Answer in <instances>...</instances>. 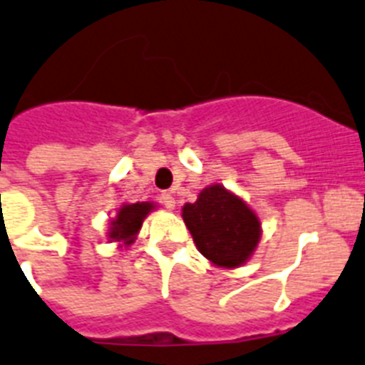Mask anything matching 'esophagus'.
<instances>
[{
    "instance_id": "esophagus-1",
    "label": "esophagus",
    "mask_w": 365,
    "mask_h": 365,
    "mask_svg": "<svg viewBox=\"0 0 365 365\" xmlns=\"http://www.w3.org/2000/svg\"><path fill=\"white\" fill-rule=\"evenodd\" d=\"M161 204H163L167 210H174V207H176V200H174V197L170 192H163V195H161Z\"/></svg>"
}]
</instances>
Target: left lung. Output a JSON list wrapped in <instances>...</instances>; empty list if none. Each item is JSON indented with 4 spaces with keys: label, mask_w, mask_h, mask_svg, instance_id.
I'll list each match as a JSON object with an SVG mask.
<instances>
[{
    "label": "left lung",
    "mask_w": 365,
    "mask_h": 365,
    "mask_svg": "<svg viewBox=\"0 0 365 365\" xmlns=\"http://www.w3.org/2000/svg\"><path fill=\"white\" fill-rule=\"evenodd\" d=\"M182 211L197 249L219 267H240L262 235L256 213L219 183L204 189Z\"/></svg>",
    "instance_id": "left-lung-1"
}]
</instances>
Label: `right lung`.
<instances>
[{
	"mask_svg": "<svg viewBox=\"0 0 365 365\" xmlns=\"http://www.w3.org/2000/svg\"><path fill=\"white\" fill-rule=\"evenodd\" d=\"M154 210V204L150 202H137V204H125L118 210V215L111 220V232L109 237L115 241H124L125 245L133 243V237L140 230L143 219Z\"/></svg>",
	"mask_w": 365,
	"mask_h": 365,
	"instance_id": "obj_1",
	"label": "right lung"
}]
</instances>
